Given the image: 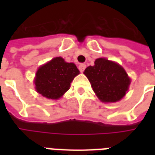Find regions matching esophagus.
<instances>
[{
	"label": "esophagus",
	"instance_id": "34e87169",
	"mask_svg": "<svg viewBox=\"0 0 155 155\" xmlns=\"http://www.w3.org/2000/svg\"><path fill=\"white\" fill-rule=\"evenodd\" d=\"M85 67H86V65H85L84 64H81L80 65H79V70H80V71H81V73H82V72H84Z\"/></svg>",
	"mask_w": 155,
	"mask_h": 155
}]
</instances>
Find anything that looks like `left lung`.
I'll return each instance as SVG.
<instances>
[{
  "instance_id": "8db88e82",
  "label": "left lung",
  "mask_w": 155,
  "mask_h": 155,
  "mask_svg": "<svg viewBox=\"0 0 155 155\" xmlns=\"http://www.w3.org/2000/svg\"><path fill=\"white\" fill-rule=\"evenodd\" d=\"M84 74L102 102H117L125 95L130 84L126 71L116 62L99 58L94 65L88 66Z\"/></svg>"
}]
</instances>
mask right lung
Returning <instances> with one entry per match:
<instances>
[{"instance_id":"right-lung-1","label":"right lung","mask_w":155,"mask_h":155,"mask_svg":"<svg viewBox=\"0 0 155 155\" xmlns=\"http://www.w3.org/2000/svg\"><path fill=\"white\" fill-rule=\"evenodd\" d=\"M80 74L74 63L55 57L39 68L35 78V90L42 96L58 100L70 89L71 81Z\"/></svg>"}]
</instances>
